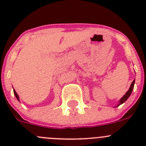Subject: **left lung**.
I'll list each match as a JSON object with an SVG mask.
<instances>
[{
  "label": "left lung",
  "instance_id": "obj_1",
  "mask_svg": "<svg viewBox=\"0 0 146 146\" xmlns=\"http://www.w3.org/2000/svg\"><path fill=\"white\" fill-rule=\"evenodd\" d=\"M134 84H135V80H133V81L131 82V86H130V88H129V90H128L127 92H126V94H125V95H123L121 98L120 100L119 101V104H117L115 107H117L118 106L121 105V104H123V103H124L127 100V99L129 98V97H130L132 91H133V87H134Z\"/></svg>",
  "mask_w": 146,
  "mask_h": 146
}]
</instances>
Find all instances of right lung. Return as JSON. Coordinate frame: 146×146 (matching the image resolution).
Instances as JSON below:
<instances>
[{
	"label": "right lung",
	"mask_w": 146,
	"mask_h": 146,
	"mask_svg": "<svg viewBox=\"0 0 146 146\" xmlns=\"http://www.w3.org/2000/svg\"><path fill=\"white\" fill-rule=\"evenodd\" d=\"M13 92H14V95H15V97H16V98H17V100L18 101H20V98H19V96H18V95H17V92H16V91L15 90V89H13Z\"/></svg>",
	"instance_id": "right-lung-1"
}]
</instances>
